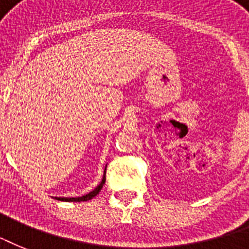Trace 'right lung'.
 <instances>
[{
  "mask_svg": "<svg viewBox=\"0 0 249 249\" xmlns=\"http://www.w3.org/2000/svg\"><path fill=\"white\" fill-rule=\"evenodd\" d=\"M106 182V173H105V177H103V179H102V182L99 183V185L95 187V189L91 191V193L86 194V195H84V196H80V197H55V199H58V200H62V201H86V200H90V199H93L94 196H97L98 194H99V191L102 190V187H103V185H105Z\"/></svg>",
  "mask_w": 249,
  "mask_h": 249,
  "instance_id": "right-lung-1",
  "label": "right lung"
}]
</instances>
